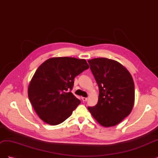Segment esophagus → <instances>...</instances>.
<instances>
[{
    "label": "esophagus",
    "mask_w": 158,
    "mask_h": 158,
    "mask_svg": "<svg viewBox=\"0 0 158 158\" xmlns=\"http://www.w3.org/2000/svg\"><path fill=\"white\" fill-rule=\"evenodd\" d=\"M82 101H83V102H85V101H87L88 98H84V97H82Z\"/></svg>",
    "instance_id": "34e87169"
}]
</instances>
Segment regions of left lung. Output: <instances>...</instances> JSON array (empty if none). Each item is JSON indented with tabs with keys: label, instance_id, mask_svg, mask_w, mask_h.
I'll list each match as a JSON object with an SVG mask.
<instances>
[{
	"label": "left lung",
	"instance_id": "8db88e82",
	"mask_svg": "<svg viewBox=\"0 0 158 158\" xmlns=\"http://www.w3.org/2000/svg\"><path fill=\"white\" fill-rule=\"evenodd\" d=\"M99 87L98 103L88 107L100 125H117L131 113L135 103V84L130 73L118 62L106 58L88 60Z\"/></svg>",
	"mask_w": 158,
	"mask_h": 158
}]
</instances>
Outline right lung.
<instances>
[{"label":"right lung","instance_id":"obj_1","mask_svg":"<svg viewBox=\"0 0 158 158\" xmlns=\"http://www.w3.org/2000/svg\"><path fill=\"white\" fill-rule=\"evenodd\" d=\"M86 60L55 57L42 63L28 87V97L41 120L56 125L69 118L80 103L72 94L76 76L89 69Z\"/></svg>","mask_w":158,"mask_h":158}]
</instances>
